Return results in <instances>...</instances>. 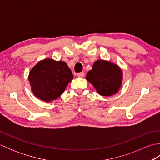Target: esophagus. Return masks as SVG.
I'll return each instance as SVG.
<instances>
[{
    "instance_id": "34e87169",
    "label": "esophagus",
    "mask_w": 160,
    "mask_h": 160,
    "mask_svg": "<svg viewBox=\"0 0 160 160\" xmlns=\"http://www.w3.org/2000/svg\"><path fill=\"white\" fill-rule=\"evenodd\" d=\"M77 76H78V77H79V78H83L84 76V72L78 73H77Z\"/></svg>"
}]
</instances>
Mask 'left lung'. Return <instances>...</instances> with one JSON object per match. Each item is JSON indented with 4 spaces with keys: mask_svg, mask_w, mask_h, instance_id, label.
Returning <instances> with one entry per match:
<instances>
[{
    "mask_svg": "<svg viewBox=\"0 0 160 160\" xmlns=\"http://www.w3.org/2000/svg\"><path fill=\"white\" fill-rule=\"evenodd\" d=\"M122 70L116 64L98 60L87 73L86 79L101 96H111L116 93L122 85Z\"/></svg>",
    "mask_w": 160,
    "mask_h": 160,
    "instance_id": "8db88e82",
    "label": "left lung"
}]
</instances>
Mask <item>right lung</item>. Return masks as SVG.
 Wrapping results in <instances>:
<instances>
[{
  "mask_svg": "<svg viewBox=\"0 0 160 160\" xmlns=\"http://www.w3.org/2000/svg\"><path fill=\"white\" fill-rule=\"evenodd\" d=\"M67 64L52 58L40 60L30 71L28 80L33 95L49 102L56 100L73 80Z\"/></svg>",
  "mask_w": 160,
  "mask_h": 160,
  "instance_id": "1",
  "label": "right lung"
}]
</instances>
